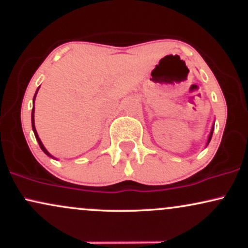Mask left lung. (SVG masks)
Instances as JSON below:
<instances>
[{
    "instance_id": "left-lung-1",
    "label": "left lung",
    "mask_w": 248,
    "mask_h": 248,
    "mask_svg": "<svg viewBox=\"0 0 248 248\" xmlns=\"http://www.w3.org/2000/svg\"><path fill=\"white\" fill-rule=\"evenodd\" d=\"M213 127H215V124H213ZM213 127H212L211 132H210V135H209V139H207V143H206V146H207V144H209V143H210V141H211V138H212V134H213Z\"/></svg>"
}]
</instances>
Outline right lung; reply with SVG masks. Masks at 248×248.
I'll return each instance as SVG.
<instances>
[{
    "label": "right lung",
    "instance_id": "obj_1",
    "mask_svg": "<svg viewBox=\"0 0 248 248\" xmlns=\"http://www.w3.org/2000/svg\"><path fill=\"white\" fill-rule=\"evenodd\" d=\"M38 88H39V87H38ZM38 88H37V91H36V94H37V92H38ZM36 94H35V96H33V102H35ZM33 113H35V108H32V112H31V124H32V130H33V133H35L36 140L38 141V144H39V147H41V149L43 150V152H44L45 154H46L47 156H50V157H52V155H51V154H50L49 152H47L46 149H45V147L43 146V143H42L41 139H39L38 134H37V130H36V127H35V115H33Z\"/></svg>",
    "mask_w": 248,
    "mask_h": 248
}]
</instances>
